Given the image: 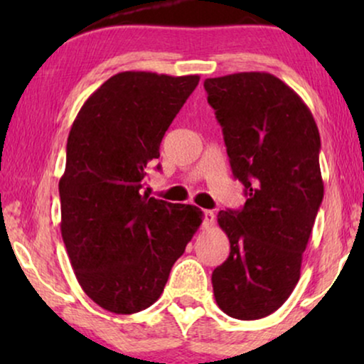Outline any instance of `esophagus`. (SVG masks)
<instances>
[{
    "label": "esophagus",
    "instance_id": "esophagus-1",
    "mask_svg": "<svg viewBox=\"0 0 364 364\" xmlns=\"http://www.w3.org/2000/svg\"><path fill=\"white\" fill-rule=\"evenodd\" d=\"M213 222H215V213L212 210H203V223H205V227H212Z\"/></svg>",
    "mask_w": 364,
    "mask_h": 364
}]
</instances>
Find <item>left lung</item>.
Instances as JSON below:
<instances>
[{"label":"left lung","mask_w":364,"mask_h":364,"mask_svg":"<svg viewBox=\"0 0 364 364\" xmlns=\"http://www.w3.org/2000/svg\"><path fill=\"white\" fill-rule=\"evenodd\" d=\"M203 87L247 196L242 210L218 212L230 255L212 273L213 295L228 316L260 320L300 280L323 200L320 132L303 99L273 74L208 77Z\"/></svg>","instance_id":"1"}]
</instances>
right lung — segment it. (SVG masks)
Segmentation results:
<instances>
[{"instance_id": "add662e5", "label": "right lung", "mask_w": 364, "mask_h": 364, "mask_svg": "<svg viewBox=\"0 0 364 364\" xmlns=\"http://www.w3.org/2000/svg\"><path fill=\"white\" fill-rule=\"evenodd\" d=\"M198 81L197 74L119 73L87 97L69 131L61 235L84 293L111 313L132 315L156 303L202 223L196 205L141 192L164 134Z\"/></svg>"}]
</instances>
